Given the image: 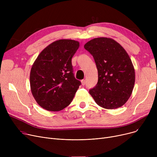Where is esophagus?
<instances>
[{"instance_id":"obj_1","label":"esophagus","mask_w":157,"mask_h":157,"mask_svg":"<svg viewBox=\"0 0 157 157\" xmlns=\"http://www.w3.org/2000/svg\"><path fill=\"white\" fill-rule=\"evenodd\" d=\"M81 84H82V85H85L86 84V81L85 79L81 80Z\"/></svg>"}]
</instances>
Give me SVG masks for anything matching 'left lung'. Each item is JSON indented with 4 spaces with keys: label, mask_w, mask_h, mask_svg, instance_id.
Returning <instances> with one entry per match:
<instances>
[{
    "label": "left lung",
    "mask_w": 157,
    "mask_h": 157,
    "mask_svg": "<svg viewBox=\"0 0 157 157\" xmlns=\"http://www.w3.org/2000/svg\"><path fill=\"white\" fill-rule=\"evenodd\" d=\"M84 48L93 56L98 71L97 84L90 94L103 108H120L128 100L135 83L129 55L116 40L108 37L93 39Z\"/></svg>",
    "instance_id": "8db88e82"
}]
</instances>
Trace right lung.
<instances>
[{
	"mask_svg": "<svg viewBox=\"0 0 157 157\" xmlns=\"http://www.w3.org/2000/svg\"><path fill=\"white\" fill-rule=\"evenodd\" d=\"M79 46L78 41L60 39L40 53L30 74V89L43 109L59 111L72 102L81 82L74 78L72 58Z\"/></svg>",
	"mask_w": 157,
	"mask_h": 157,
	"instance_id": "add662e5",
	"label": "right lung"
}]
</instances>
